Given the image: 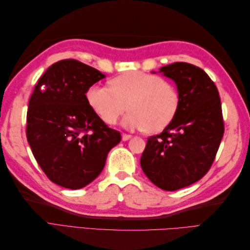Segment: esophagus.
<instances>
[{
    "instance_id": "34e87169",
    "label": "esophagus",
    "mask_w": 250,
    "mask_h": 250,
    "mask_svg": "<svg viewBox=\"0 0 250 250\" xmlns=\"http://www.w3.org/2000/svg\"><path fill=\"white\" fill-rule=\"evenodd\" d=\"M130 139H131V135L130 134H126V133L122 134V140L123 141H128V140H130Z\"/></svg>"
}]
</instances>
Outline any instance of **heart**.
Returning <instances> with one entry per match:
<instances>
[{
	"label": "heart",
	"mask_w": 250,
	"mask_h": 250,
	"mask_svg": "<svg viewBox=\"0 0 250 250\" xmlns=\"http://www.w3.org/2000/svg\"><path fill=\"white\" fill-rule=\"evenodd\" d=\"M89 106L105 123L115 125L128 108L124 120L130 129L160 132L175 118L180 98L172 83L157 75L130 72L116 77L110 85L96 83L86 92Z\"/></svg>",
	"instance_id": "obj_1"
}]
</instances>
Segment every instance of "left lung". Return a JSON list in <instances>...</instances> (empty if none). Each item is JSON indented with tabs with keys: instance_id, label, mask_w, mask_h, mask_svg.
Instances as JSON below:
<instances>
[{
	"instance_id": "left-lung-1",
	"label": "left lung",
	"mask_w": 250,
	"mask_h": 250,
	"mask_svg": "<svg viewBox=\"0 0 250 250\" xmlns=\"http://www.w3.org/2000/svg\"><path fill=\"white\" fill-rule=\"evenodd\" d=\"M175 81L180 98L175 118L147 140L141 167L165 191H176L201 179L210 169L224 133L220 97L200 67L174 62L161 67Z\"/></svg>"
}]
</instances>
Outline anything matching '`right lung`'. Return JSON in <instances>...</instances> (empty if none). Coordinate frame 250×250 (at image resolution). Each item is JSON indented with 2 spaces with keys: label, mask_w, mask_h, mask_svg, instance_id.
Listing matches in <instances>:
<instances>
[{
  "label": "right lung",
  "mask_w": 250,
  "mask_h": 250,
  "mask_svg": "<svg viewBox=\"0 0 250 250\" xmlns=\"http://www.w3.org/2000/svg\"><path fill=\"white\" fill-rule=\"evenodd\" d=\"M105 75L76 59L53 63L29 100L26 134L37 164L53 183L77 190L99 176L121 133L89 106L86 92Z\"/></svg>",
  "instance_id": "add662e5"
}]
</instances>
